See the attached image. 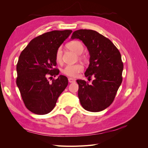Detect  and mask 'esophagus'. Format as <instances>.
<instances>
[{
  "label": "esophagus",
  "mask_w": 148,
  "mask_h": 148,
  "mask_svg": "<svg viewBox=\"0 0 148 148\" xmlns=\"http://www.w3.org/2000/svg\"><path fill=\"white\" fill-rule=\"evenodd\" d=\"M69 83H75V80L74 79H73L72 78H69Z\"/></svg>",
  "instance_id": "esophagus-1"
}]
</instances>
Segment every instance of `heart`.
Segmentation results:
<instances>
[{"label":"heart","mask_w":148,"mask_h":148,"mask_svg":"<svg viewBox=\"0 0 148 148\" xmlns=\"http://www.w3.org/2000/svg\"><path fill=\"white\" fill-rule=\"evenodd\" d=\"M66 47L70 50L77 53V54H81L84 51V46L83 43L77 40L71 41L66 44ZM62 56L63 51L61 47L58 48L55 53V59L58 64H61L62 62ZM83 56H79V59H83ZM83 70V66L80 64L67 65L62 69V72L66 76L69 77H77L79 73H81Z\"/></svg>","instance_id":"heart-1"}]
</instances>
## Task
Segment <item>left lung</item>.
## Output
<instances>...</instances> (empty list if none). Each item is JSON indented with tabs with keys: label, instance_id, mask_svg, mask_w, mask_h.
Wrapping results in <instances>:
<instances>
[{
	"label": "left lung",
	"instance_id": "left-lung-1",
	"mask_svg": "<svg viewBox=\"0 0 148 148\" xmlns=\"http://www.w3.org/2000/svg\"><path fill=\"white\" fill-rule=\"evenodd\" d=\"M71 39H79L87 47L90 59L84 75L95 78L91 84L77 80L81 105L93 112L104 110L114 101L122 82L123 64L120 53L110 40L96 31L77 30Z\"/></svg>",
	"mask_w": 148,
	"mask_h": 148
}]
</instances>
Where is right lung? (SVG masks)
I'll list each match as a JSON object with an SVG mask.
<instances>
[{"instance_id": "obj_1", "label": "right lung", "mask_w": 148, "mask_h": 148, "mask_svg": "<svg viewBox=\"0 0 148 148\" xmlns=\"http://www.w3.org/2000/svg\"><path fill=\"white\" fill-rule=\"evenodd\" d=\"M71 30L52 31L31 40L20 53L16 65V85L24 104L31 112L44 115L54 108L58 97L68 85L60 75L50 83L49 75H59L55 53Z\"/></svg>"}]
</instances>
